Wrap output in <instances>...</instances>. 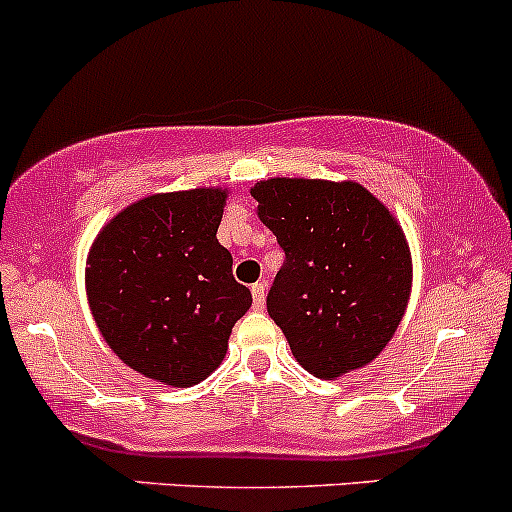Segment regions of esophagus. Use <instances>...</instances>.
<instances>
[{"mask_svg":"<svg viewBox=\"0 0 512 512\" xmlns=\"http://www.w3.org/2000/svg\"><path fill=\"white\" fill-rule=\"evenodd\" d=\"M251 295H254V308L261 310L263 303H266V286L263 283H254L251 286Z\"/></svg>","mask_w":512,"mask_h":512,"instance_id":"esophagus-1","label":"esophagus"}]
</instances>
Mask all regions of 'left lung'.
I'll list each match as a JSON object with an SVG mask.
<instances>
[{
    "mask_svg": "<svg viewBox=\"0 0 512 512\" xmlns=\"http://www.w3.org/2000/svg\"><path fill=\"white\" fill-rule=\"evenodd\" d=\"M251 194L286 254L266 308L295 360L323 379L372 362L412 288L409 246L392 214L355 182L276 177Z\"/></svg>",
    "mask_w": 512,
    "mask_h": 512,
    "instance_id": "left-lung-1",
    "label": "left lung"
}]
</instances>
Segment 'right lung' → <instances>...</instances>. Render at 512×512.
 Masks as SVG:
<instances>
[{
  "label": "right lung",
  "instance_id": "obj_1",
  "mask_svg": "<svg viewBox=\"0 0 512 512\" xmlns=\"http://www.w3.org/2000/svg\"><path fill=\"white\" fill-rule=\"evenodd\" d=\"M226 192L155 194L123 209L93 244L86 291L105 342L150 379L192 387L224 360L251 291L217 241Z\"/></svg>",
  "mask_w": 512,
  "mask_h": 512
}]
</instances>
